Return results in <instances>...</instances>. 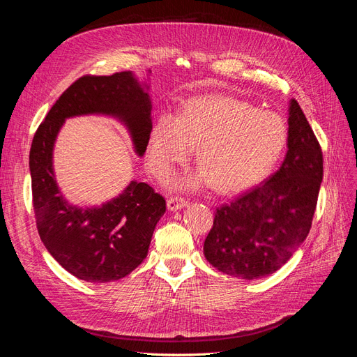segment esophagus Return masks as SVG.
<instances>
[{"instance_id":"1","label":"esophagus","mask_w":357,"mask_h":357,"mask_svg":"<svg viewBox=\"0 0 357 357\" xmlns=\"http://www.w3.org/2000/svg\"><path fill=\"white\" fill-rule=\"evenodd\" d=\"M186 199L181 198V197H171L168 201H167V207L169 211H177V210H181L183 207H186Z\"/></svg>"}]
</instances>
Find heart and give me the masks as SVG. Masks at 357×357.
I'll return each mask as SVG.
<instances>
[{
	"label": "heart",
	"mask_w": 357,
	"mask_h": 357,
	"mask_svg": "<svg viewBox=\"0 0 357 357\" xmlns=\"http://www.w3.org/2000/svg\"><path fill=\"white\" fill-rule=\"evenodd\" d=\"M289 131L284 119L232 96H205L185 104L177 117L160 116L150 134L147 162L167 180L197 147L195 176L183 188L207 186L238 193L261 183L283 156Z\"/></svg>",
	"instance_id": "b5f03b06"
}]
</instances>
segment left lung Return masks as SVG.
Listing matches in <instances>:
<instances>
[{"mask_svg": "<svg viewBox=\"0 0 357 357\" xmlns=\"http://www.w3.org/2000/svg\"><path fill=\"white\" fill-rule=\"evenodd\" d=\"M287 122L282 167L262 185L215 208L204 255L223 274L255 280L275 273L311 229L323 178L321 147L295 100Z\"/></svg>", "mask_w": 357, "mask_h": 357, "instance_id": "obj_1", "label": "left lung"}]
</instances>
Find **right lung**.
Returning <instances> with one entry per match:
<instances>
[{
  "instance_id": "1",
  "label": "right lung",
  "mask_w": 357,
  "mask_h": 357,
  "mask_svg": "<svg viewBox=\"0 0 357 357\" xmlns=\"http://www.w3.org/2000/svg\"><path fill=\"white\" fill-rule=\"evenodd\" d=\"M146 89L149 86L139 84L131 71L83 75L53 104L32 139L29 171L40 238L63 269L84 282H114L132 273L147 256L167 204L147 183L134 180L101 207L70 205L53 174V144L66 119L109 114L128 126L135 152L143 156L152 132Z\"/></svg>"
}]
</instances>
